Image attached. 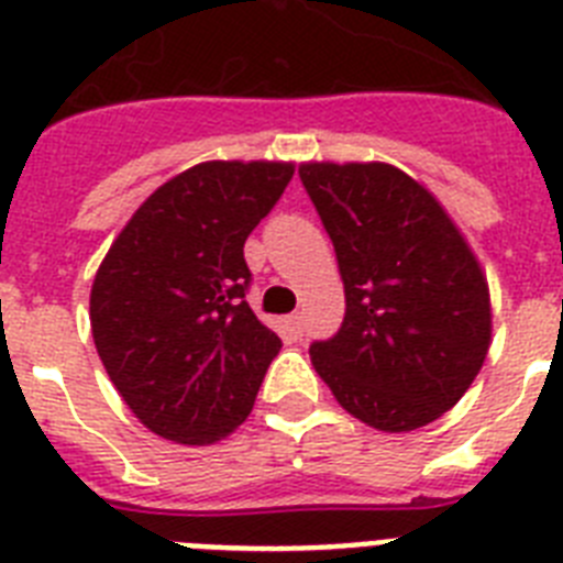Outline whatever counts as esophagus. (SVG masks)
I'll return each mask as SVG.
<instances>
[{"label": "esophagus", "mask_w": 563, "mask_h": 563, "mask_svg": "<svg viewBox=\"0 0 563 563\" xmlns=\"http://www.w3.org/2000/svg\"><path fill=\"white\" fill-rule=\"evenodd\" d=\"M285 324H287V333H290L292 339H299V335L305 333V319H301V313H292V316H287V319H285Z\"/></svg>", "instance_id": "34e87169"}]
</instances>
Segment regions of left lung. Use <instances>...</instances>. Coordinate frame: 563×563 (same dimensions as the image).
<instances>
[{"instance_id":"8db88e82","label":"left lung","mask_w":563,"mask_h":563,"mask_svg":"<svg viewBox=\"0 0 563 563\" xmlns=\"http://www.w3.org/2000/svg\"><path fill=\"white\" fill-rule=\"evenodd\" d=\"M333 239L347 313L310 362L364 424L410 432L470 390L489 350V287L473 247L421 181L387 162H305Z\"/></svg>"}]
</instances>
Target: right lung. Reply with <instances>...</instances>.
<instances>
[{"instance_id":"add662e5","label":"right lung","mask_w":563,"mask_h":563,"mask_svg":"<svg viewBox=\"0 0 563 563\" xmlns=\"http://www.w3.org/2000/svg\"><path fill=\"white\" fill-rule=\"evenodd\" d=\"M292 179V162H201L156 187L90 287V330L133 416L176 444L242 424L282 339L244 301V242Z\"/></svg>"}]
</instances>
